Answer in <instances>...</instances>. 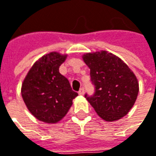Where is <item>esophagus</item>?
Instances as JSON below:
<instances>
[{"mask_svg": "<svg viewBox=\"0 0 156 156\" xmlns=\"http://www.w3.org/2000/svg\"><path fill=\"white\" fill-rule=\"evenodd\" d=\"M78 94H79L80 95H83V94H84V88H83V87H81V89L79 90Z\"/></svg>", "mask_w": 156, "mask_h": 156, "instance_id": "obj_1", "label": "esophagus"}]
</instances>
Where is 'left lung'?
Wrapping results in <instances>:
<instances>
[{
	"label": "left lung",
	"instance_id": "obj_1",
	"mask_svg": "<svg viewBox=\"0 0 156 156\" xmlns=\"http://www.w3.org/2000/svg\"><path fill=\"white\" fill-rule=\"evenodd\" d=\"M90 69L91 81L95 92L85 97L95 112L106 122L125 116L135 104L139 83L129 66L116 55L101 50L83 55Z\"/></svg>",
	"mask_w": 156,
	"mask_h": 156
}]
</instances>
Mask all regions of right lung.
<instances>
[{"instance_id": "add662e5", "label": "right lung", "mask_w": 156, "mask_h": 156, "mask_svg": "<svg viewBox=\"0 0 156 156\" xmlns=\"http://www.w3.org/2000/svg\"><path fill=\"white\" fill-rule=\"evenodd\" d=\"M67 55L51 52L41 57L28 71L21 85V95L27 109L36 119L57 123L67 115L78 94L59 68Z\"/></svg>"}]
</instances>
